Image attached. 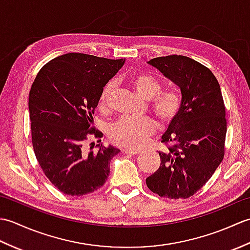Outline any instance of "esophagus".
Segmentation results:
<instances>
[{
	"instance_id": "obj_1",
	"label": "esophagus",
	"mask_w": 250,
	"mask_h": 250,
	"mask_svg": "<svg viewBox=\"0 0 250 250\" xmlns=\"http://www.w3.org/2000/svg\"><path fill=\"white\" fill-rule=\"evenodd\" d=\"M122 151L126 153V155H130V156H137V155H140V153H141V151H139V150H131V149H124Z\"/></svg>"
}]
</instances>
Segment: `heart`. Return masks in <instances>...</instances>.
<instances>
[{
	"instance_id": "1",
	"label": "heart",
	"mask_w": 250,
	"mask_h": 250,
	"mask_svg": "<svg viewBox=\"0 0 250 250\" xmlns=\"http://www.w3.org/2000/svg\"><path fill=\"white\" fill-rule=\"evenodd\" d=\"M132 84L136 93L144 100H152L160 93L161 87L152 77L136 75L132 79ZM117 88V82L110 81L104 87L100 97V105L107 106ZM153 113L163 124H168L176 117L179 109V101L172 94H163L156 99L153 104ZM157 125L150 118L140 120L122 118L115 121L108 129V136L114 144L128 149H140L156 134Z\"/></svg>"
}]
</instances>
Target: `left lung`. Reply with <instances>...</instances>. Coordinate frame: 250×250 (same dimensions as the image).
<instances>
[{
    "mask_svg": "<svg viewBox=\"0 0 250 250\" xmlns=\"http://www.w3.org/2000/svg\"><path fill=\"white\" fill-rule=\"evenodd\" d=\"M178 87L182 104L162 136L168 150L159 152L157 172L146 179L159 196L187 199L208 182L225 153L226 108L215 75L185 56L159 57L147 62Z\"/></svg>",
    "mask_w": 250,
    "mask_h": 250,
    "instance_id": "1",
    "label": "left lung"
}]
</instances>
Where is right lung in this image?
<instances>
[{
	"instance_id": "obj_1",
	"label": "right lung",
	"mask_w": 250,
	"mask_h": 250,
	"mask_svg": "<svg viewBox=\"0 0 250 250\" xmlns=\"http://www.w3.org/2000/svg\"><path fill=\"white\" fill-rule=\"evenodd\" d=\"M125 59L110 60L84 54H65L41 68L29 94L32 144L37 161L52 185L67 195L98 190L109 175V163L120 150L91 143L89 134L102 136L92 128L105 84ZM101 142V140H100Z\"/></svg>"
}]
</instances>
